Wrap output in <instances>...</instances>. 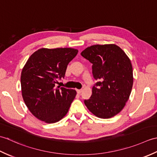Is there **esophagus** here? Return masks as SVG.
Returning a JSON list of instances; mask_svg holds the SVG:
<instances>
[{
	"mask_svg": "<svg viewBox=\"0 0 157 157\" xmlns=\"http://www.w3.org/2000/svg\"><path fill=\"white\" fill-rule=\"evenodd\" d=\"M77 92H78V94H81L82 92V90H77Z\"/></svg>",
	"mask_w": 157,
	"mask_h": 157,
	"instance_id": "1",
	"label": "esophagus"
}]
</instances>
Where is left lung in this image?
I'll use <instances>...</instances> for the list:
<instances>
[{
  "label": "left lung",
  "instance_id": "1",
  "mask_svg": "<svg viewBox=\"0 0 157 157\" xmlns=\"http://www.w3.org/2000/svg\"><path fill=\"white\" fill-rule=\"evenodd\" d=\"M81 55L92 63L93 76L99 80L85 105L98 117L111 118L124 108L131 94L134 78L130 59L114 44L90 46Z\"/></svg>",
  "mask_w": 157,
  "mask_h": 157
}]
</instances>
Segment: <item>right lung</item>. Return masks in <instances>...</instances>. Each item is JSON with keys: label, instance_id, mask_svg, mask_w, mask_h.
I'll list each match as a JSON object with an SVG mask.
<instances>
[{"label": "right lung", "instance_id": "obj_1", "mask_svg": "<svg viewBox=\"0 0 157 157\" xmlns=\"http://www.w3.org/2000/svg\"><path fill=\"white\" fill-rule=\"evenodd\" d=\"M71 48H42L34 52L23 67L21 75L23 101L39 120L54 123L67 113L76 91L55 87L64 78L69 63L78 54Z\"/></svg>", "mask_w": 157, "mask_h": 157}]
</instances>
